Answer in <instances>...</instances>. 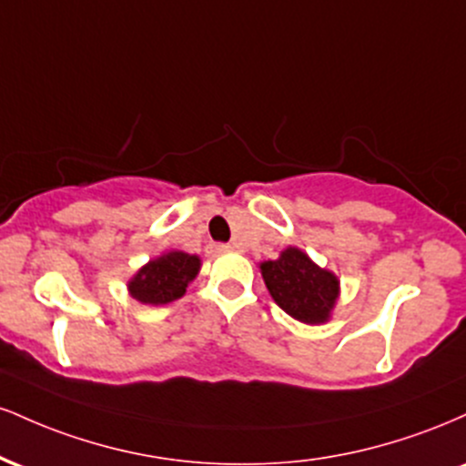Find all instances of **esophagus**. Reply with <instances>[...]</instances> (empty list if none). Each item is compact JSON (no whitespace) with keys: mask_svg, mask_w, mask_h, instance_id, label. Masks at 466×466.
<instances>
[{"mask_svg":"<svg viewBox=\"0 0 466 466\" xmlns=\"http://www.w3.org/2000/svg\"><path fill=\"white\" fill-rule=\"evenodd\" d=\"M234 248L232 245H228V243H210L208 245V251H210V254H226V251H232Z\"/></svg>","mask_w":466,"mask_h":466,"instance_id":"obj_1","label":"esophagus"}]
</instances>
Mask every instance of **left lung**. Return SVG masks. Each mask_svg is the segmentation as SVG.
Here are the masks:
<instances>
[{
	"label": "left lung",
	"instance_id": "obj_1",
	"mask_svg": "<svg viewBox=\"0 0 466 466\" xmlns=\"http://www.w3.org/2000/svg\"><path fill=\"white\" fill-rule=\"evenodd\" d=\"M260 274L282 311L304 324L329 322L339 296L333 271L315 265L302 249L287 248L280 258L260 263Z\"/></svg>",
	"mask_w": 466,
	"mask_h": 466
}]
</instances>
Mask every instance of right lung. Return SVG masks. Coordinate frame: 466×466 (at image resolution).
Returning a JSON list of instances; mask_svg holds the SVG:
<instances>
[{
  "label": "right lung",
  "instance_id": "right-lung-1",
  "mask_svg": "<svg viewBox=\"0 0 466 466\" xmlns=\"http://www.w3.org/2000/svg\"><path fill=\"white\" fill-rule=\"evenodd\" d=\"M201 269V258L186 251H166L157 258L148 260L129 280V293L137 302L159 307L179 300L186 287L195 280Z\"/></svg>",
  "mask_w": 466,
  "mask_h": 466
}]
</instances>
